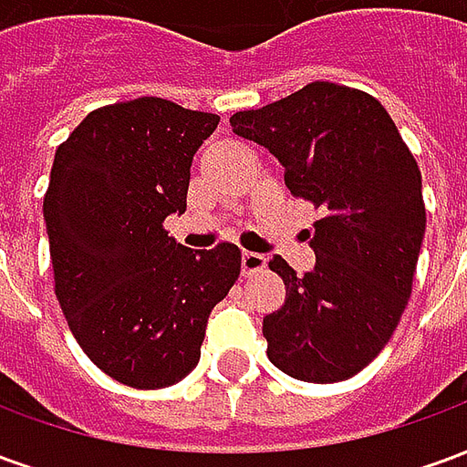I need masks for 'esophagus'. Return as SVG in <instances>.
<instances>
[{"instance_id": "obj_1", "label": "esophagus", "mask_w": 467, "mask_h": 467, "mask_svg": "<svg viewBox=\"0 0 467 467\" xmlns=\"http://www.w3.org/2000/svg\"><path fill=\"white\" fill-rule=\"evenodd\" d=\"M265 265H267V257L260 253H243V275L250 277L254 273H263Z\"/></svg>"}]
</instances>
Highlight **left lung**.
<instances>
[{"label": "left lung", "instance_id": "left-lung-1", "mask_svg": "<svg viewBox=\"0 0 467 467\" xmlns=\"http://www.w3.org/2000/svg\"><path fill=\"white\" fill-rule=\"evenodd\" d=\"M230 124L277 157L295 197L323 210L310 273L270 260L287 297L263 320L267 358L297 380H348L388 345L410 297L425 234L418 162L375 97L333 82Z\"/></svg>", "mask_w": 467, "mask_h": 467}]
</instances>
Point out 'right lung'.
<instances>
[{"instance_id": "obj_1", "label": "right lung", "mask_w": 467, "mask_h": 467, "mask_svg": "<svg viewBox=\"0 0 467 467\" xmlns=\"http://www.w3.org/2000/svg\"><path fill=\"white\" fill-rule=\"evenodd\" d=\"M220 117L160 97L95 109L57 147L45 194L55 293L87 358L117 382L167 388L200 362L237 244L190 250L164 233Z\"/></svg>"}]
</instances>
